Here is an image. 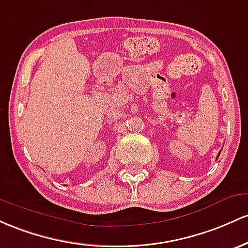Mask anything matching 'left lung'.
Instances as JSON below:
<instances>
[{"label":"left lung","instance_id":"obj_1","mask_svg":"<svg viewBox=\"0 0 248 248\" xmlns=\"http://www.w3.org/2000/svg\"><path fill=\"white\" fill-rule=\"evenodd\" d=\"M219 155H220V154H219ZM219 155H218V157H219Z\"/></svg>","mask_w":248,"mask_h":248}]
</instances>
